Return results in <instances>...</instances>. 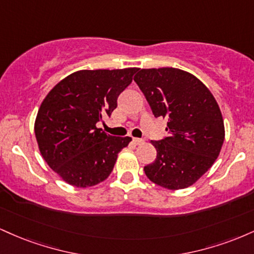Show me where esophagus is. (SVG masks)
<instances>
[{
  "instance_id": "1",
  "label": "esophagus",
  "mask_w": 254,
  "mask_h": 254,
  "mask_svg": "<svg viewBox=\"0 0 254 254\" xmlns=\"http://www.w3.org/2000/svg\"><path fill=\"white\" fill-rule=\"evenodd\" d=\"M132 142L133 143H135L136 145H139V144H142V143H144V141L142 138H132Z\"/></svg>"
}]
</instances>
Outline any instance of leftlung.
Wrapping results in <instances>:
<instances>
[{
  "mask_svg": "<svg viewBox=\"0 0 254 254\" xmlns=\"http://www.w3.org/2000/svg\"><path fill=\"white\" fill-rule=\"evenodd\" d=\"M133 80L154 116L168 119V136L151 141L157 154L144 166L145 176L168 190L189 188L222 148L224 125L216 100L196 76L180 69H141Z\"/></svg>",
  "mask_w": 254,
  "mask_h": 254,
  "instance_id": "obj_1",
  "label": "left lung"
}]
</instances>
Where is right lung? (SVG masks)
Masks as SVG:
<instances>
[{
  "instance_id": "1",
  "label": "right lung",
  "mask_w": 254,
  "mask_h": 254,
  "mask_svg": "<svg viewBox=\"0 0 254 254\" xmlns=\"http://www.w3.org/2000/svg\"><path fill=\"white\" fill-rule=\"evenodd\" d=\"M137 68L80 70L50 90L38 111L34 132L48 165L64 182L88 188L104 182L118 153L131 137H115L98 129L110 117L117 99Z\"/></svg>"
}]
</instances>
